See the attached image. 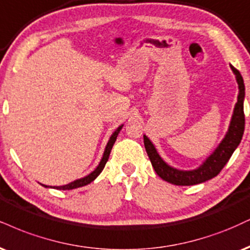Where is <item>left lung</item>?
<instances>
[{
    "mask_svg": "<svg viewBox=\"0 0 250 250\" xmlns=\"http://www.w3.org/2000/svg\"><path fill=\"white\" fill-rule=\"evenodd\" d=\"M230 68L236 77L237 85H239V95H237V102L235 104V108H234L229 128H228L226 136L219 144L218 148L198 169L183 171L170 167L161 158L151 141L146 135L143 136L144 146H146L150 162H151L156 173L165 182L174 185L188 186L200 184V183L206 182V180L214 178L224 169L225 165L229 161L230 156L233 155L237 146L241 142L243 131H245V113H243L245 83H243L241 73L234 66L230 65Z\"/></svg>",
    "mask_w": 250,
    "mask_h": 250,
    "instance_id": "8db88e82",
    "label": "left lung"
}]
</instances>
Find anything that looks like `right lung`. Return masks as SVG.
Segmentation results:
<instances>
[{
  "mask_svg": "<svg viewBox=\"0 0 250 250\" xmlns=\"http://www.w3.org/2000/svg\"><path fill=\"white\" fill-rule=\"evenodd\" d=\"M122 127H123V125H120V127L117 128L115 131H114L112 136H110L109 141H108V143H107V146H106V149H104V156H102L101 162H100V163H99L98 167H96V169H95L94 171H93V172L89 173L88 176L83 177V178H80V179L74 180V182L70 183V184L62 185V186H55V188H57V190H73V188H81V186H85V185H87V184H89V183H92L93 180H94V179L96 178V177H98L99 174L101 173V171L104 170V165H106L108 158H109L110 151H112V148H113L114 143H115L117 135H119L120 130H121ZM43 186H45V188H49V186H46V185H43Z\"/></svg>",
  "mask_w": 250,
  "mask_h": 250,
  "instance_id": "right-lung-1",
  "label": "right lung"
}]
</instances>
